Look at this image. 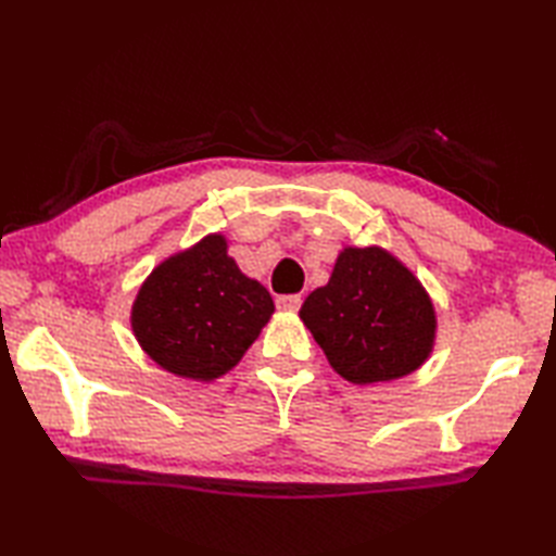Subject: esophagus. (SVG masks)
I'll list each match as a JSON object with an SVG mask.
<instances>
[{
  "label": "esophagus",
  "instance_id": "obj_1",
  "mask_svg": "<svg viewBox=\"0 0 556 556\" xmlns=\"http://www.w3.org/2000/svg\"><path fill=\"white\" fill-rule=\"evenodd\" d=\"M303 299L296 296V293H289V296H279L277 299V308L279 311H287V313H296L301 308Z\"/></svg>",
  "mask_w": 556,
  "mask_h": 556
}]
</instances>
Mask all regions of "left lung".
Segmentation results:
<instances>
[{"mask_svg": "<svg viewBox=\"0 0 556 556\" xmlns=\"http://www.w3.org/2000/svg\"><path fill=\"white\" fill-rule=\"evenodd\" d=\"M299 315L334 372L353 384L406 377L434 346L430 293L380 245H346L332 277L303 301Z\"/></svg>", "mask_w": 556, "mask_h": 556, "instance_id": "1", "label": "left lung"}]
</instances>
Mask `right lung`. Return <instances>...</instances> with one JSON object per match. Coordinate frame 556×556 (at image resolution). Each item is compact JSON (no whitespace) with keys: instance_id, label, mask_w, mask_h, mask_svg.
<instances>
[{"instance_id":"1","label":"right lung","mask_w":556,"mask_h":556,"mask_svg":"<svg viewBox=\"0 0 556 556\" xmlns=\"http://www.w3.org/2000/svg\"><path fill=\"white\" fill-rule=\"evenodd\" d=\"M222 233H207L150 271L131 308L140 349L160 368L195 382L227 375L271 313L269 291L245 277Z\"/></svg>"}]
</instances>
